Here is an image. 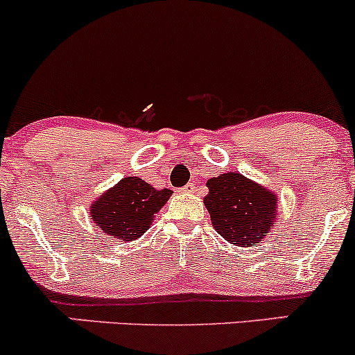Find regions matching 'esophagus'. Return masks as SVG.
<instances>
[{
  "mask_svg": "<svg viewBox=\"0 0 355 355\" xmlns=\"http://www.w3.org/2000/svg\"><path fill=\"white\" fill-rule=\"evenodd\" d=\"M182 191H184V193H194V191H196V186H194V182H189V184H186L184 188H182Z\"/></svg>",
  "mask_w": 355,
  "mask_h": 355,
  "instance_id": "1",
  "label": "esophagus"
}]
</instances>
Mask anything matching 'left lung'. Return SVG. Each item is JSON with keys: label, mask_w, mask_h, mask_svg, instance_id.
<instances>
[{"label": "left lung", "mask_w": 355, "mask_h": 355, "mask_svg": "<svg viewBox=\"0 0 355 355\" xmlns=\"http://www.w3.org/2000/svg\"><path fill=\"white\" fill-rule=\"evenodd\" d=\"M205 206L213 228L234 246L263 241L278 221V196L240 173H225L206 182Z\"/></svg>", "instance_id": "left-lung-1"}]
</instances>
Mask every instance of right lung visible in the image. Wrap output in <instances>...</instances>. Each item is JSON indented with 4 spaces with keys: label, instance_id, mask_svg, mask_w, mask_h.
<instances>
[{
    "label": "right lung",
    "instance_id": "1",
    "mask_svg": "<svg viewBox=\"0 0 355 355\" xmlns=\"http://www.w3.org/2000/svg\"><path fill=\"white\" fill-rule=\"evenodd\" d=\"M171 194V189L153 188L139 176L122 178L92 201L90 220L109 236L130 243L150 228Z\"/></svg>",
    "mask_w": 355,
    "mask_h": 355
}]
</instances>
